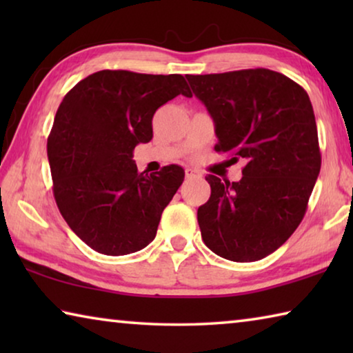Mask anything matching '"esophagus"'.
I'll list each match as a JSON object with an SVG mask.
<instances>
[{"label": "esophagus", "mask_w": 353, "mask_h": 353, "mask_svg": "<svg viewBox=\"0 0 353 353\" xmlns=\"http://www.w3.org/2000/svg\"><path fill=\"white\" fill-rule=\"evenodd\" d=\"M185 176H187V179H194V177H201V172L198 170L187 168L185 170Z\"/></svg>", "instance_id": "esophagus-1"}]
</instances>
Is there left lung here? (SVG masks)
<instances>
[{
	"label": "left lung",
	"mask_w": 353,
	"mask_h": 353,
	"mask_svg": "<svg viewBox=\"0 0 353 353\" xmlns=\"http://www.w3.org/2000/svg\"><path fill=\"white\" fill-rule=\"evenodd\" d=\"M187 79L214 121V151L246 160L240 182L205 177L212 194L198 208L202 240L225 260L265 259L301 224L319 176L312 101L299 83L266 68Z\"/></svg>",
	"instance_id": "1"
}]
</instances>
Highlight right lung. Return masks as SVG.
<instances>
[{
	"mask_svg": "<svg viewBox=\"0 0 353 353\" xmlns=\"http://www.w3.org/2000/svg\"><path fill=\"white\" fill-rule=\"evenodd\" d=\"M177 94L181 74L103 70L77 82L59 105L48 137L52 191L70 229L104 255H128L151 243L181 187L179 165L139 172L132 160L152 140V117Z\"/></svg>",
	"mask_w": 353,
	"mask_h": 353,
	"instance_id": "1",
	"label": "right lung"
}]
</instances>
